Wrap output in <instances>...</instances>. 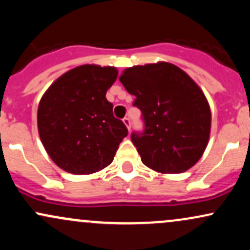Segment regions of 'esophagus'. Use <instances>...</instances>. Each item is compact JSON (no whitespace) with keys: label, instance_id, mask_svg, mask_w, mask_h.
<instances>
[{"label":"esophagus","instance_id":"34e87169","mask_svg":"<svg viewBox=\"0 0 250 250\" xmlns=\"http://www.w3.org/2000/svg\"><path fill=\"white\" fill-rule=\"evenodd\" d=\"M123 123L125 125V127L128 128V130H130V127H131V122H130V119L129 117H125L123 119Z\"/></svg>","mask_w":250,"mask_h":250}]
</instances>
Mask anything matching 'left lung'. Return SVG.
I'll return each instance as SVG.
<instances>
[{
    "label": "left lung",
    "mask_w": 250,
    "mask_h": 250,
    "mask_svg": "<svg viewBox=\"0 0 250 250\" xmlns=\"http://www.w3.org/2000/svg\"><path fill=\"white\" fill-rule=\"evenodd\" d=\"M119 79L142 114L145 128L130 137L143 165L163 174L193 167L207 147L211 123L199 85L168 62L127 68Z\"/></svg>",
    "instance_id": "8db88e82"
}]
</instances>
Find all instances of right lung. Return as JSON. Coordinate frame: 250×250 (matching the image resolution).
I'll return each mask as SVG.
<instances>
[{"label": "right lung", "instance_id": "add662e5", "mask_svg": "<svg viewBox=\"0 0 250 250\" xmlns=\"http://www.w3.org/2000/svg\"><path fill=\"white\" fill-rule=\"evenodd\" d=\"M116 77L114 67L80 65L59 77L42 96L39 134L50 159L63 170L91 174L113 162L128 135L105 99Z\"/></svg>", "mask_w": 250, "mask_h": 250}]
</instances>
